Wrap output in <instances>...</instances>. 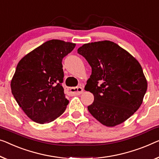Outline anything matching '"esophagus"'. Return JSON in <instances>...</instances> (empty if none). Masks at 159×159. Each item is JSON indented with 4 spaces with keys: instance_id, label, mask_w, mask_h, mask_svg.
Returning <instances> with one entry per match:
<instances>
[{
    "instance_id": "34e87169",
    "label": "esophagus",
    "mask_w": 159,
    "mask_h": 159,
    "mask_svg": "<svg viewBox=\"0 0 159 159\" xmlns=\"http://www.w3.org/2000/svg\"><path fill=\"white\" fill-rule=\"evenodd\" d=\"M84 92V89L82 87L77 86V87H71L70 88V93L75 95H80Z\"/></svg>"
}]
</instances>
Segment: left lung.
<instances>
[{
    "label": "left lung",
    "instance_id": "left-lung-1",
    "mask_svg": "<svg viewBox=\"0 0 159 159\" xmlns=\"http://www.w3.org/2000/svg\"><path fill=\"white\" fill-rule=\"evenodd\" d=\"M92 72L85 90L93 94L88 106L93 116L106 126H115L140 107L147 81L136 58L110 41L84 44L78 49Z\"/></svg>",
    "mask_w": 159,
    "mask_h": 159
}]
</instances>
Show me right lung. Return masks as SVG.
I'll return each mask as SVG.
<instances>
[{
  "instance_id": "1",
  "label": "right lung",
  "mask_w": 159,
  "mask_h": 159,
  "mask_svg": "<svg viewBox=\"0 0 159 159\" xmlns=\"http://www.w3.org/2000/svg\"><path fill=\"white\" fill-rule=\"evenodd\" d=\"M75 46L73 43L51 40L18 63L11 91L19 106L34 121L51 122L65 111L68 101L62 86V61Z\"/></svg>"
}]
</instances>
